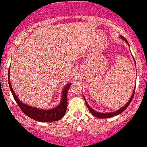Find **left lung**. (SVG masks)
<instances>
[{
    "label": "left lung",
    "instance_id": "8db88e82",
    "mask_svg": "<svg viewBox=\"0 0 147 147\" xmlns=\"http://www.w3.org/2000/svg\"><path fill=\"white\" fill-rule=\"evenodd\" d=\"M120 37L122 38V39H123L124 41H125V42L127 43V44L129 45L128 42H127V41L125 39V38L122 37V36H120ZM135 89H136V87H135V88H134V90H133V94H132L131 97H130V100H129L128 101H127V103H126V104L125 105V106H124L123 107H122V108H121V109H119L117 110V111H114V112H109V113H100V112H98V111H95V110H94L93 109H92V108H91L90 106H89V104H88V103H87V100H86V99H85V98H84V100H85L86 105H87V108H88L89 111H90V113H91V114H92L93 116H95V117H98V118H100V119H103V118L113 117H114V116H117V115H118V114H121V113H122V112H123V111H125V110L126 109H127V106H128L129 105H130V103H131L132 100H133V95H134V92H135Z\"/></svg>",
    "mask_w": 147,
    "mask_h": 147
}]
</instances>
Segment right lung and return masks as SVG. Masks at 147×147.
Segmentation results:
<instances>
[{"mask_svg": "<svg viewBox=\"0 0 147 147\" xmlns=\"http://www.w3.org/2000/svg\"><path fill=\"white\" fill-rule=\"evenodd\" d=\"M9 72H10V69H9V72H8V79H9V88L11 90V92L12 95L14 97V100L17 102V105L20 106V109L23 111L28 117L38 121V122H47L57 121L61 119L65 115L67 109V103H68V95H67V93H68V89H69L71 83H68L63 89L61 101H60V104L57 105L56 107L53 108L52 109H40L28 106V105L20 101L11 87V84L10 82V77H9Z\"/></svg>", "mask_w": 147, "mask_h": 147, "instance_id": "obj_1", "label": "right lung"}]
</instances>
